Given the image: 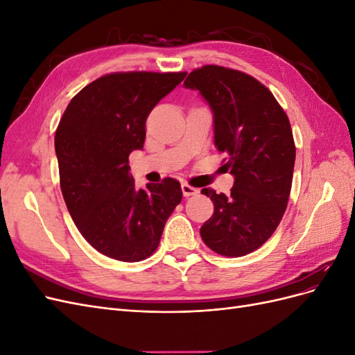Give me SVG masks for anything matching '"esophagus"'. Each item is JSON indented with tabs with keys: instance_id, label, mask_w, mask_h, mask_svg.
<instances>
[{
	"instance_id": "34e87169",
	"label": "esophagus",
	"mask_w": 355,
	"mask_h": 355,
	"mask_svg": "<svg viewBox=\"0 0 355 355\" xmlns=\"http://www.w3.org/2000/svg\"><path fill=\"white\" fill-rule=\"evenodd\" d=\"M182 192H184V197H191V196L198 194V189L188 184H182Z\"/></svg>"
}]
</instances>
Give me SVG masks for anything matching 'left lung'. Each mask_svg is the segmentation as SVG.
I'll return each instance as SVG.
<instances>
[{
	"label": "left lung",
	"instance_id": "8db88e82",
	"mask_svg": "<svg viewBox=\"0 0 355 355\" xmlns=\"http://www.w3.org/2000/svg\"><path fill=\"white\" fill-rule=\"evenodd\" d=\"M184 85L209 103L214 145L227 154L223 167L234 176L231 196L201 189L214 206L201 239L223 256L252 253L274 234L287 207L296 158L288 118L263 84L240 71L206 65Z\"/></svg>",
	"mask_w": 355,
	"mask_h": 355
}]
</instances>
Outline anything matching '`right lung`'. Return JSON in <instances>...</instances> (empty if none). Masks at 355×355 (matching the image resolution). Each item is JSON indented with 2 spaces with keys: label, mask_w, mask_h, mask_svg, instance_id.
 I'll use <instances>...</instances> for the list:
<instances>
[{
  "label": "right lung",
  "mask_w": 355,
  "mask_h": 355,
  "mask_svg": "<svg viewBox=\"0 0 355 355\" xmlns=\"http://www.w3.org/2000/svg\"><path fill=\"white\" fill-rule=\"evenodd\" d=\"M185 75H105L73 96L60 118L55 149L63 200L83 237L112 259L151 256L182 200L171 178L136 189L128 155L144 148L149 112Z\"/></svg>",
  "instance_id": "obj_1"
}]
</instances>
